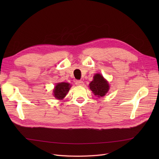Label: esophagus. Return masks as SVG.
I'll list each match as a JSON object with an SVG mask.
<instances>
[{"instance_id":"34e87169","label":"esophagus","mask_w":159,"mask_h":159,"mask_svg":"<svg viewBox=\"0 0 159 159\" xmlns=\"http://www.w3.org/2000/svg\"><path fill=\"white\" fill-rule=\"evenodd\" d=\"M84 81H81V80H77L76 81H75V85H84Z\"/></svg>"}]
</instances>
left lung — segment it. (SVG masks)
<instances>
[{
    "instance_id": "8db88e82",
    "label": "left lung",
    "mask_w": 159,
    "mask_h": 159,
    "mask_svg": "<svg viewBox=\"0 0 159 159\" xmlns=\"http://www.w3.org/2000/svg\"><path fill=\"white\" fill-rule=\"evenodd\" d=\"M89 88L95 95L103 97L107 93L109 86L103 77L99 74H97L94 75L93 80L89 84Z\"/></svg>"
}]
</instances>
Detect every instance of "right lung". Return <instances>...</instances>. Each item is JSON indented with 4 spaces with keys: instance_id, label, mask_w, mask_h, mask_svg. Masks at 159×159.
<instances>
[{
    "instance_id": "add662e5",
    "label": "right lung",
    "mask_w": 159,
    "mask_h": 159,
    "mask_svg": "<svg viewBox=\"0 0 159 159\" xmlns=\"http://www.w3.org/2000/svg\"><path fill=\"white\" fill-rule=\"evenodd\" d=\"M71 85L65 82L57 84L54 89V95L57 99H62L68 92Z\"/></svg>"
}]
</instances>
